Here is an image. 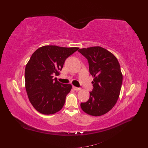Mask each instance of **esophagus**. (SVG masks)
Here are the masks:
<instances>
[{
    "mask_svg": "<svg viewBox=\"0 0 148 148\" xmlns=\"http://www.w3.org/2000/svg\"><path fill=\"white\" fill-rule=\"evenodd\" d=\"M73 88L74 90H75V91H79V90H80V89H81V88H77V87H75V86H73Z\"/></svg>",
    "mask_w": 148,
    "mask_h": 148,
    "instance_id": "34e87169",
    "label": "esophagus"
}]
</instances>
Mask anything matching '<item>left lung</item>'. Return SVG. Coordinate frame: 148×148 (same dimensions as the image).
Masks as SVG:
<instances>
[{
  "instance_id": "1",
  "label": "left lung",
  "mask_w": 148,
  "mask_h": 148,
  "mask_svg": "<svg viewBox=\"0 0 148 148\" xmlns=\"http://www.w3.org/2000/svg\"><path fill=\"white\" fill-rule=\"evenodd\" d=\"M86 58L89 73L94 77L89 99L81 103V108L90 115L101 116L113 108L120 95L123 76L115 56L99 46L78 51Z\"/></svg>"
}]
</instances>
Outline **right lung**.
Returning a JSON list of instances; mask_svg holds the SVG:
<instances>
[{"label":"right lung","instance_id":"right-lung-1","mask_svg":"<svg viewBox=\"0 0 148 148\" xmlns=\"http://www.w3.org/2000/svg\"><path fill=\"white\" fill-rule=\"evenodd\" d=\"M78 49L44 46L31 56L25 71V88L31 104L39 112L51 115L62 109L72 86L53 77L60 75L66 58Z\"/></svg>","mask_w":148,"mask_h":148}]
</instances>
